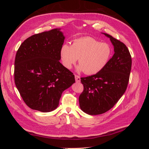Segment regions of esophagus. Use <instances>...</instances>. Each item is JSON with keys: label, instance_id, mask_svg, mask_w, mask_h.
Instances as JSON below:
<instances>
[{"label": "esophagus", "instance_id": "obj_1", "mask_svg": "<svg viewBox=\"0 0 149 149\" xmlns=\"http://www.w3.org/2000/svg\"><path fill=\"white\" fill-rule=\"evenodd\" d=\"M74 78H75V80H76V82L77 83H79L81 81V79L80 77L78 75H74Z\"/></svg>", "mask_w": 149, "mask_h": 149}]
</instances>
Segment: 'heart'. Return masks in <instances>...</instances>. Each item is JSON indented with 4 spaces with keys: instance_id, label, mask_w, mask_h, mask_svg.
<instances>
[{
    "instance_id": "heart-1",
    "label": "heart",
    "mask_w": 149,
    "mask_h": 149,
    "mask_svg": "<svg viewBox=\"0 0 149 149\" xmlns=\"http://www.w3.org/2000/svg\"><path fill=\"white\" fill-rule=\"evenodd\" d=\"M111 54L109 45L92 37L76 39L72 45L65 43L60 49L61 59L65 67L71 69L79 58L78 71L89 75L101 71L109 61Z\"/></svg>"
}]
</instances>
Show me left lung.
Wrapping results in <instances>:
<instances>
[{
  "label": "left lung",
  "instance_id": "1",
  "mask_svg": "<svg viewBox=\"0 0 149 149\" xmlns=\"http://www.w3.org/2000/svg\"><path fill=\"white\" fill-rule=\"evenodd\" d=\"M114 54L106 66L96 73L81 78L83 92L79 97L81 109L89 115H98L111 109L124 94L129 80L132 58L125 45L110 35Z\"/></svg>",
  "mask_w": 149,
  "mask_h": 149
}]
</instances>
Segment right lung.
Segmentation results:
<instances>
[{"instance_id":"1","label":"right lung","mask_w":149,"mask_h":149,"mask_svg":"<svg viewBox=\"0 0 149 149\" xmlns=\"http://www.w3.org/2000/svg\"><path fill=\"white\" fill-rule=\"evenodd\" d=\"M60 30L31 36L17 52L15 83L24 101L32 109L55 110L62 93L75 83L74 75L60 62L65 38Z\"/></svg>"}]
</instances>
